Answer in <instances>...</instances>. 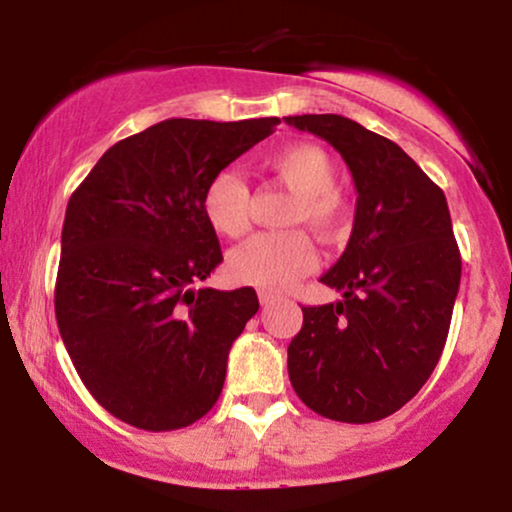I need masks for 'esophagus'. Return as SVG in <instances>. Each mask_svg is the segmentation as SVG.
Wrapping results in <instances>:
<instances>
[{"label":"esophagus","instance_id":"1","mask_svg":"<svg viewBox=\"0 0 512 512\" xmlns=\"http://www.w3.org/2000/svg\"><path fill=\"white\" fill-rule=\"evenodd\" d=\"M257 298H260L262 305H269L272 301H276V293L262 289V291H257Z\"/></svg>","mask_w":512,"mask_h":512}]
</instances>
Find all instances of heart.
I'll use <instances>...</instances> for the list:
<instances>
[{"label":"heart","instance_id":"1","mask_svg":"<svg viewBox=\"0 0 512 512\" xmlns=\"http://www.w3.org/2000/svg\"><path fill=\"white\" fill-rule=\"evenodd\" d=\"M269 166L281 182L296 192L289 211V223H308L320 236L332 238L344 228L346 202L334 187V166L330 156L313 144H293L269 158ZM250 187L236 170H219L207 182L202 211L209 226L226 238H240L250 231ZM317 250L305 233H262L238 245L228 255V274L238 284L281 291L313 272Z\"/></svg>","mask_w":512,"mask_h":512}]
</instances>
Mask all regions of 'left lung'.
<instances>
[{
  "label": "left lung",
  "instance_id": "8db88e82",
  "mask_svg": "<svg viewBox=\"0 0 512 512\" xmlns=\"http://www.w3.org/2000/svg\"><path fill=\"white\" fill-rule=\"evenodd\" d=\"M284 120L342 154L358 195L349 245L320 276L342 301L303 308L291 385L325 419L380 421L424 387L448 339L462 276L448 202L395 142L349 117Z\"/></svg>",
  "mask_w": 512,
  "mask_h": 512
}]
</instances>
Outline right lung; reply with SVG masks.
Segmentation results:
<instances>
[{
  "instance_id": "obj_1",
  "label": "right lung",
  "mask_w": 512,
  "mask_h": 512,
  "mask_svg": "<svg viewBox=\"0 0 512 512\" xmlns=\"http://www.w3.org/2000/svg\"><path fill=\"white\" fill-rule=\"evenodd\" d=\"M279 122L163 120L110 146L69 199L57 327L88 392L125 424L173 431L219 399L260 301L250 286L195 289L223 260L202 195Z\"/></svg>"
}]
</instances>
